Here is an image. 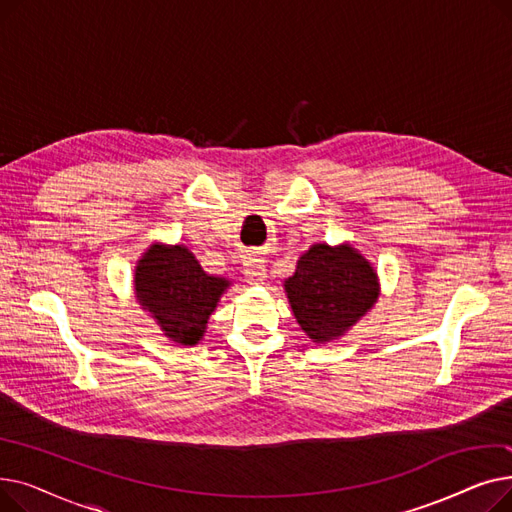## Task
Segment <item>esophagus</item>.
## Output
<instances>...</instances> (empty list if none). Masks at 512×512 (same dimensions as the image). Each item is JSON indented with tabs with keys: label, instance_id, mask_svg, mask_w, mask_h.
I'll return each instance as SVG.
<instances>
[{
	"label": "esophagus",
	"instance_id": "34e87169",
	"mask_svg": "<svg viewBox=\"0 0 512 512\" xmlns=\"http://www.w3.org/2000/svg\"><path fill=\"white\" fill-rule=\"evenodd\" d=\"M242 272H245V280L249 284H263V280L267 278V270H265V261L261 259V255L251 253L249 259L245 261V267H242Z\"/></svg>",
	"mask_w": 512,
	"mask_h": 512
}]
</instances>
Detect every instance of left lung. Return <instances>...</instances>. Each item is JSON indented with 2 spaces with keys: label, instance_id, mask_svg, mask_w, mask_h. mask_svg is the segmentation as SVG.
I'll return each instance as SVG.
<instances>
[{
  "label": "left lung",
  "instance_id": "obj_1",
  "mask_svg": "<svg viewBox=\"0 0 512 512\" xmlns=\"http://www.w3.org/2000/svg\"><path fill=\"white\" fill-rule=\"evenodd\" d=\"M284 290L301 330L326 344L344 336L373 307L380 282L371 263L351 245L317 242L299 257Z\"/></svg>",
  "mask_w": 512,
  "mask_h": 512
}]
</instances>
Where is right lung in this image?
I'll return each instance as SVG.
<instances>
[{
    "mask_svg": "<svg viewBox=\"0 0 512 512\" xmlns=\"http://www.w3.org/2000/svg\"><path fill=\"white\" fill-rule=\"evenodd\" d=\"M230 280L209 276L184 245L155 242L134 267V294L170 340L195 346Z\"/></svg>",
    "mask_w": 512,
    "mask_h": 512,
    "instance_id": "right-lung-1",
    "label": "right lung"
}]
</instances>
